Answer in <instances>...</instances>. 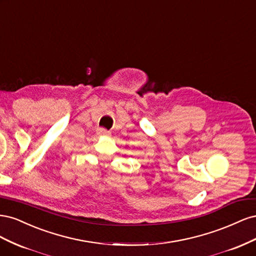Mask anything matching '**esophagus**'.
<instances>
[{"instance_id": "esophagus-1", "label": "esophagus", "mask_w": 256, "mask_h": 256, "mask_svg": "<svg viewBox=\"0 0 256 256\" xmlns=\"http://www.w3.org/2000/svg\"><path fill=\"white\" fill-rule=\"evenodd\" d=\"M98 134L104 136H109L111 134H110V131H108V130L104 129V128H99V129H98Z\"/></svg>"}]
</instances>
